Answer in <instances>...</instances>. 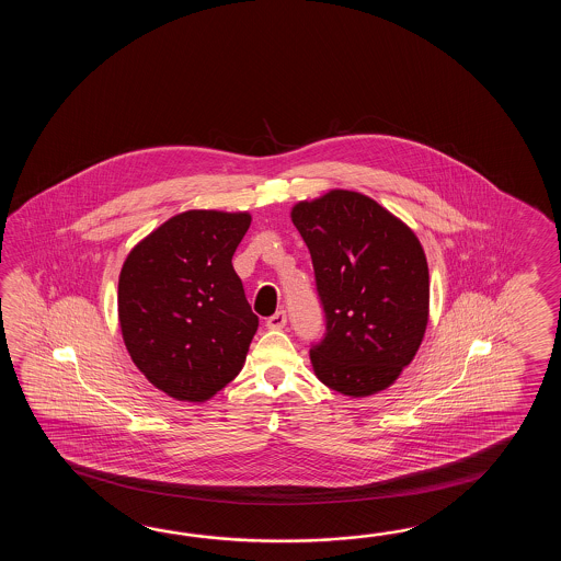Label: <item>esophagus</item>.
<instances>
[{
    "mask_svg": "<svg viewBox=\"0 0 561 561\" xmlns=\"http://www.w3.org/2000/svg\"><path fill=\"white\" fill-rule=\"evenodd\" d=\"M286 324V312L285 310H278V312H275L273 317H268L266 319V327L268 329H273V331H278V329H283Z\"/></svg>",
    "mask_w": 561,
    "mask_h": 561,
    "instance_id": "esophagus-1",
    "label": "esophagus"
}]
</instances>
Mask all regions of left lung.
Wrapping results in <instances>:
<instances>
[{
    "instance_id": "obj_1",
    "label": "left lung",
    "mask_w": 561,
    "mask_h": 561,
    "mask_svg": "<svg viewBox=\"0 0 561 561\" xmlns=\"http://www.w3.org/2000/svg\"><path fill=\"white\" fill-rule=\"evenodd\" d=\"M309 247L327 333L310 348L319 381L346 397L391 387L430 321V266L415 232L369 196L331 191L290 210Z\"/></svg>"
}]
</instances>
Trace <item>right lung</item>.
Returning a JSON list of instances; mask_svg holds the SVG:
<instances>
[{
    "label": "right lung",
    "instance_id": "obj_1",
    "mask_svg": "<svg viewBox=\"0 0 561 561\" xmlns=\"http://www.w3.org/2000/svg\"><path fill=\"white\" fill-rule=\"evenodd\" d=\"M249 213L186 210L140 240L119 271L124 345L168 397L204 403L239 375L259 317L232 254Z\"/></svg>",
    "mask_w": 561,
    "mask_h": 561
}]
</instances>
